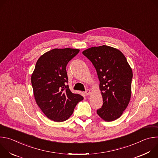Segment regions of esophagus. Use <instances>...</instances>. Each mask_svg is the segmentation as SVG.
I'll use <instances>...</instances> for the list:
<instances>
[{
  "instance_id": "esophagus-1",
  "label": "esophagus",
  "mask_w": 158,
  "mask_h": 158,
  "mask_svg": "<svg viewBox=\"0 0 158 158\" xmlns=\"http://www.w3.org/2000/svg\"><path fill=\"white\" fill-rule=\"evenodd\" d=\"M90 94H91V91L89 89H87L86 91L84 92V94L85 96H89Z\"/></svg>"
}]
</instances>
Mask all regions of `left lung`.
Returning <instances> with one entry per match:
<instances>
[{
  "label": "left lung",
  "mask_w": 158,
  "mask_h": 158,
  "mask_svg": "<svg viewBox=\"0 0 158 158\" xmlns=\"http://www.w3.org/2000/svg\"><path fill=\"white\" fill-rule=\"evenodd\" d=\"M97 72L102 106L97 114L106 121L119 118L131 96L132 72L126 57L118 49L107 46L93 47L82 52Z\"/></svg>",
  "instance_id": "obj_1"
}]
</instances>
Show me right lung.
Instances as JSON below:
<instances>
[{
	"label": "right lung",
	"instance_id": "right-lung-1",
	"mask_svg": "<svg viewBox=\"0 0 158 158\" xmlns=\"http://www.w3.org/2000/svg\"><path fill=\"white\" fill-rule=\"evenodd\" d=\"M79 52L75 49H54L37 60L31 76L37 104L49 119L62 122L73 113L84 98L69 89L66 66Z\"/></svg>",
	"mask_w": 158,
	"mask_h": 158
}]
</instances>
